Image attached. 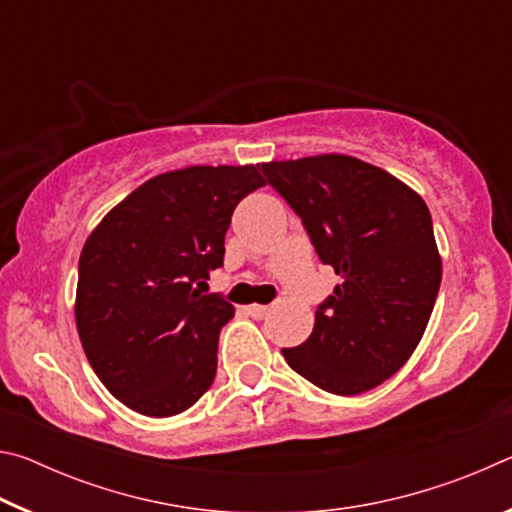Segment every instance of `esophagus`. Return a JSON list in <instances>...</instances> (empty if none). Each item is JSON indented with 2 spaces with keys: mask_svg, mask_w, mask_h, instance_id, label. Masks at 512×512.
I'll return each mask as SVG.
<instances>
[{
  "mask_svg": "<svg viewBox=\"0 0 512 512\" xmlns=\"http://www.w3.org/2000/svg\"><path fill=\"white\" fill-rule=\"evenodd\" d=\"M246 311H248L250 316H253V318H257V320H259V318L268 316V311H271V307H266V305H250Z\"/></svg>",
  "mask_w": 512,
  "mask_h": 512,
  "instance_id": "1",
  "label": "esophagus"
}]
</instances>
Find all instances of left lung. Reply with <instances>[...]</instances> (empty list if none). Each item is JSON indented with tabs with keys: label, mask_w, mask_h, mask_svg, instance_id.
Listing matches in <instances>:
<instances>
[{
	"label": "left lung",
	"mask_w": 512,
	"mask_h": 512,
	"mask_svg": "<svg viewBox=\"0 0 512 512\" xmlns=\"http://www.w3.org/2000/svg\"><path fill=\"white\" fill-rule=\"evenodd\" d=\"M262 171L343 280L316 307L309 339L284 348V359L327 393H366L409 361L436 305L443 266L429 207L350 155L268 162Z\"/></svg>",
	"instance_id": "8db88e82"
}]
</instances>
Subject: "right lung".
Masks as SVG:
<instances>
[{
  "instance_id": "obj_1",
  "label": "right lung",
  "mask_w": 512,
  "mask_h": 512,
  "mask_svg": "<svg viewBox=\"0 0 512 512\" xmlns=\"http://www.w3.org/2000/svg\"><path fill=\"white\" fill-rule=\"evenodd\" d=\"M262 185L253 164L162 173L85 241L76 327L92 370L128 409L169 418L212 386L235 307L201 287L223 266L232 212Z\"/></svg>"
}]
</instances>
